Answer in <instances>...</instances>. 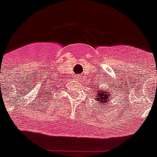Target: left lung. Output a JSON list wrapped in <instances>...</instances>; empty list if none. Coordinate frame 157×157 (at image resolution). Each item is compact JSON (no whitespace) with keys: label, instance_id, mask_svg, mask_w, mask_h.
<instances>
[{"label":"left lung","instance_id":"8db88e82","mask_svg":"<svg viewBox=\"0 0 157 157\" xmlns=\"http://www.w3.org/2000/svg\"><path fill=\"white\" fill-rule=\"evenodd\" d=\"M103 84V81H99V84ZM94 101L98 103V109L100 110L99 107H103L104 105L110 104L112 102V94L110 92L111 90H108L107 86H102L100 87L99 85H96L94 86ZM106 108V107H105Z\"/></svg>","mask_w":157,"mask_h":157}]
</instances>
